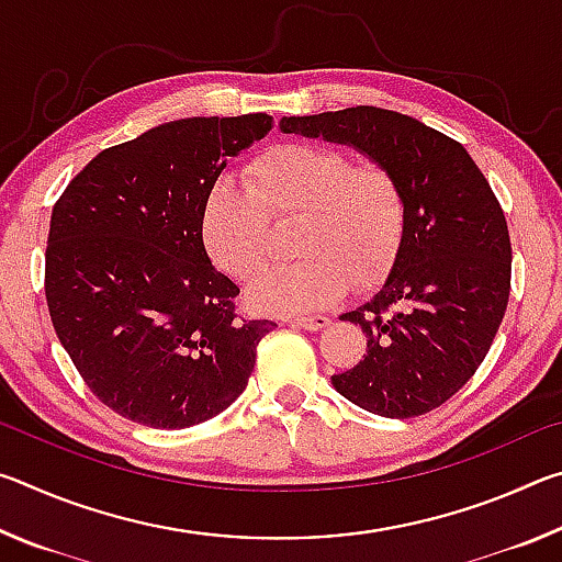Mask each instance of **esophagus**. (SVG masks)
<instances>
[{
	"label": "esophagus",
	"instance_id": "esophagus-1",
	"mask_svg": "<svg viewBox=\"0 0 562 562\" xmlns=\"http://www.w3.org/2000/svg\"><path fill=\"white\" fill-rule=\"evenodd\" d=\"M292 327H300V329H307V331H319V329H325V327H329V317H325V315H312V317H297V319H292L290 322Z\"/></svg>",
	"mask_w": 562,
	"mask_h": 562
}]
</instances>
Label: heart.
Here are the masks:
<instances>
[{
  "label": "heart",
  "instance_id": "heart-1",
  "mask_svg": "<svg viewBox=\"0 0 562 562\" xmlns=\"http://www.w3.org/2000/svg\"><path fill=\"white\" fill-rule=\"evenodd\" d=\"M300 221L282 265L247 300L265 315H307L335 304L349 280L369 288L392 268L406 231V198L379 164L355 166L337 148L290 144L255 158L247 186L221 178L207 190L201 237L217 270L247 282L272 250V225Z\"/></svg>",
  "mask_w": 562,
  "mask_h": 562
}]
</instances>
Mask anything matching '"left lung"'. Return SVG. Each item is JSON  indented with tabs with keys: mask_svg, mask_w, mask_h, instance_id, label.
<instances>
[{
	"mask_svg": "<svg viewBox=\"0 0 562 562\" xmlns=\"http://www.w3.org/2000/svg\"><path fill=\"white\" fill-rule=\"evenodd\" d=\"M282 133L359 150L396 176L406 231L372 300L345 312L367 355L331 386L367 412L412 418L469 382L510 292V237L488 180L461 144L404 113L357 106L282 116Z\"/></svg>",
	"mask_w": 562,
	"mask_h": 562,
	"instance_id": "1",
	"label": "left lung"
}]
</instances>
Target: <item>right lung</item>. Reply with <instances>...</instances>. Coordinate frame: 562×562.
Returning a JSON list of instances; mask_svg holds the SVG:
<instances>
[{
  "instance_id": "right-lung-1",
  "label": "right lung",
  "mask_w": 562,
  "mask_h": 562,
  "mask_svg": "<svg viewBox=\"0 0 562 562\" xmlns=\"http://www.w3.org/2000/svg\"><path fill=\"white\" fill-rule=\"evenodd\" d=\"M272 128L268 113L160 123L101 150L52 211L46 304L83 382L150 429H188L245 392L270 319H237L240 288L201 237L207 190Z\"/></svg>"
}]
</instances>
